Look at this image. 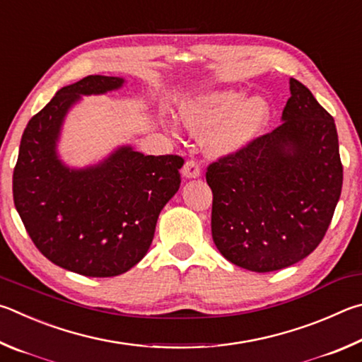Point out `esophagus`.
I'll list each match as a JSON object with an SVG mask.
<instances>
[{
    "label": "esophagus",
    "mask_w": 362,
    "mask_h": 362,
    "mask_svg": "<svg viewBox=\"0 0 362 362\" xmlns=\"http://www.w3.org/2000/svg\"><path fill=\"white\" fill-rule=\"evenodd\" d=\"M182 176L186 177H199L200 176V165L195 158H189L182 167Z\"/></svg>",
    "instance_id": "obj_1"
}]
</instances>
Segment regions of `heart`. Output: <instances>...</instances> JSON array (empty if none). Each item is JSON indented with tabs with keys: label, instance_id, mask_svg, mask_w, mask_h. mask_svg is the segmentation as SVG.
<instances>
[{
	"label": "heart",
	"instance_id": "1",
	"mask_svg": "<svg viewBox=\"0 0 362 362\" xmlns=\"http://www.w3.org/2000/svg\"><path fill=\"white\" fill-rule=\"evenodd\" d=\"M181 116L195 135L212 133L208 144L214 154H233L262 132L270 117V105L262 97L245 100L242 92L216 90L189 101Z\"/></svg>",
	"mask_w": 362,
	"mask_h": 362
}]
</instances>
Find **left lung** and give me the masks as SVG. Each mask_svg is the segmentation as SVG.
Wrapping results in <instances>:
<instances>
[{
	"label": "left lung",
	"mask_w": 362,
	"mask_h": 362,
	"mask_svg": "<svg viewBox=\"0 0 362 362\" xmlns=\"http://www.w3.org/2000/svg\"><path fill=\"white\" fill-rule=\"evenodd\" d=\"M275 130L208 165L213 242L227 261L259 272L302 261L325 238L344 167L334 119L294 78Z\"/></svg>",
	"instance_id": "obj_1"
}]
</instances>
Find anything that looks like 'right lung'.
<instances>
[{"instance_id":"add662e5","label":"right lung","mask_w":362,"mask_h":362,"mask_svg":"<svg viewBox=\"0 0 362 362\" xmlns=\"http://www.w3.org/2000/svg\"><path fill=\"white\" fill-rule=\"evenodd\" d=\"M122 84L95 74L60 88L30 119L12 175L14 205L31 242L50 262L84 276H116L141 261L158 214L181 185L180 156H144L122 146L81 170L57 156L63 119L81 95Z\"/></svg>"}]
</instances>
